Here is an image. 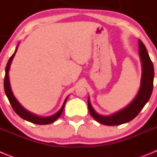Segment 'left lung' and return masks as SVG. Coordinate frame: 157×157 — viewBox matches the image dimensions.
Segmentation results:
<instances>
[{"instance_id": "obj_1", "label": "left lung", "mask_w": 157, "mask_h": 157, "mask_svg": "<svg viewBox=\"0 0 157 157\" xmlns=\"http://www.w3.org/2000/svg\"><path fill=\"white\" fill-rule=\"evenodd\" d=\"M139 54L142 63L140 86L137 95L132 100L130 104L111 115L102 116L94 110L88 98L87 104L90 113L97 122L106 126L121 125L130 122L139 114L141 109L150 100V96L153 92L154 69H153V62L150 60L146 47L140 40H139Z\"/></svg>"}]
</instances>
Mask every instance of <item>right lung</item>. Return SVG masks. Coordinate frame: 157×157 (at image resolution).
Masks as SVG:
<instances>
[{
    "mask_svg": "<svg viewBox=\"0 0 157 157\" xmlns=\"http://www.w3.org/2000/svg\"><path fill=\"white\" fill-rule=\"evenodd\" d=\"M18 46H19V45H17L14 53H13V55H12L11 57H10V59H9L8 62H7V66H6V68H5V77H4V91H5L6 95H7L9 102H10V105H11L13 110H14L15 113H16L19 117H21L22 119L29 121V122L33 123V124H39V125H46V124H52V123H54L56 120L58 119L59 117L61 115L68 97L65 99L64 102H63V106H62V107L60 108V109L58 111V112H57L55 114H54V115L50 116V117H38V116L35 115L34 113H32L29 112L28 110H27L25 108H24L22 106H21V103H20L19 102L17 101V100L15 98L13 93H12L11 88H10V80H9V70H10V63H11L13 57L15 56V54H16L17 51Z\"/></svg>",
    "mask_w": 157,
    "mask_h": 157,
    "instance_id": "add662e5",
    "label": "right lung"
}]
</instances>
